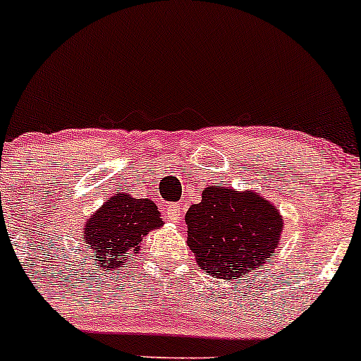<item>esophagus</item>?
Listing matches in <instances>:
<instances>
[{"mask_svg":"<svg viewBox=\"0 0 361 361\" xmlns=\"http://www.w3.org/2000/svg\"><path fill=\"white\" fill-rule=\"evenodd\" d=\"M182 204H179V202H172V204L167 206V220L172 221V224H179V220L182 218V214H184V212H182Z\"/></svg>","mask_w":361,"mask_h":361,"instance_id":"1","label":"esophagus"}]
</instances>
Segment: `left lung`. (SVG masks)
Wrapping results in <instances>:
<instances>
[{
	"instance_id": "left-lung-1",
	"label": "left lung",
	"mask_w": 361,
	"mask_h": 361,
	"mask_svg": "<svg viewBox=\"0 0 361 361\" xmlns=\"http://www.w3.org/2000/svg\"><path fill=\"white\" fill-rule=\"evenodd\" d=\"M188 245L197 268L220 279H237L271 259L279 245L283 216L256 191L209 185L185 213Z\"/></svg>"
}]
</instances>
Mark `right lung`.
I'll return each mask as SVG.
<instances>
[{"label": "right lung", "instance_id": "add662e5", "mask_svg": "<svg viewBox=\"0 0 361 361\" xmlns=\"http://www.w3.org/2000/svg\"><path fill=\"white\" fill-rule=\"evenodd\" d=\"M160 216L157 204L148 197L136 200L119 192L105 200L82 232L83 244L92 250L88 257L93 259V266L123 268L124 261L140 252L145 235L164 226Z\"/></svg>", "mask_w": 361, "mask_h": 361}]
</instances>
